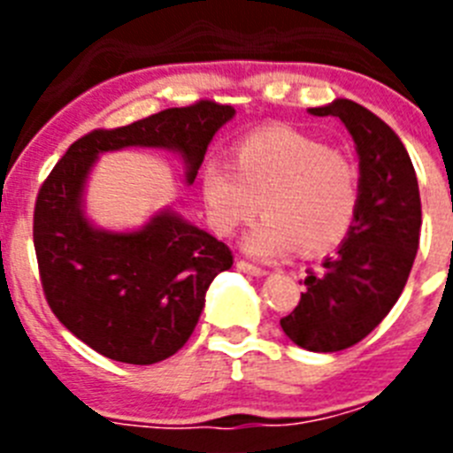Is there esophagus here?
Returning <instances> with one entry per match:
<instances>
[{"instance_id": "esophagus-1", "label": "esophagus", "mask_w": 453, "mask_h": 453, "mask_svg": "<svg viewBox=\"0 0 453 453\" xmlns=\"http://www.w3.org/2000/svg\"><path fill=\"white\" fill-rule=\"evenodd\" d=\"M238 270L247 272V274H254V276H265L267 274L265 267L251 265V263H247V261H238Z\"/></svg>"}]
</instances>
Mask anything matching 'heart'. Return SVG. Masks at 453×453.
Returning a JSON list of instances; mask_svg holds the SVG:
<instances>
[{"mask_svg":"<svg viewBox=\"0 0 453 453\" xmlns=\"http://www.w3.org/2000/svg\"><path fill=\"white\" fill-rule=\"evenodd\" d=\"M234 167L211 161L202 195L215 234L234 235L261 208L258 226L245 235L247 254L281 258L297 250L326 254L354 226L361 172L354 158L292 127H267L240 138Z\"/></svg>","mask_w":453,"mask_h":453,"instance_id":"obj_1","label":"heart"}]
</instances>
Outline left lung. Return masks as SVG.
I'll return each mask as SVG.
<instances>
[{"label": "left lung", "instance_id": "left-lung-1", "mask_svg": "<svg viewBox=\"0 0 453 453\" xmlns=\"http://www.w3.org/2000/svg\"><path fill=\"white\" fill-rule=\"evenodd\" d=\"M308 113L345 124L361 172L354 226L319 272H308L306 292L281 319L295 345L326 354L361 342L397 303L419 247L422 203L411 156L381 118L351 99Z\"/></svg>", "mask_w": 453, "mask_h": 453}]
</instances>
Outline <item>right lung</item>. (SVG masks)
I'll return each instance as SVG.
<instances>
[{
  "instance_id": "add662e5",
  "label": "right lung",
  "mask_w": 453,
  "mask_h": 453,
  "mask_svg": "<svg viewBox=\"0 0 453 453\" xmlns=\"http://www.w3.org/2000/svg\"><path fill=\"white\" fill-rule=\"evenodd\" d=\"M234 106L167 108L119 129L79 138L35 199L34 245L50 308L106 358L151 365L177 354L199 322L206 290L234 265L229 247L172 208L134 231L99 229L86 215L88 177L106 151L154 147L181 156L190 186Z\"/></svg>"
}]
</instances>
